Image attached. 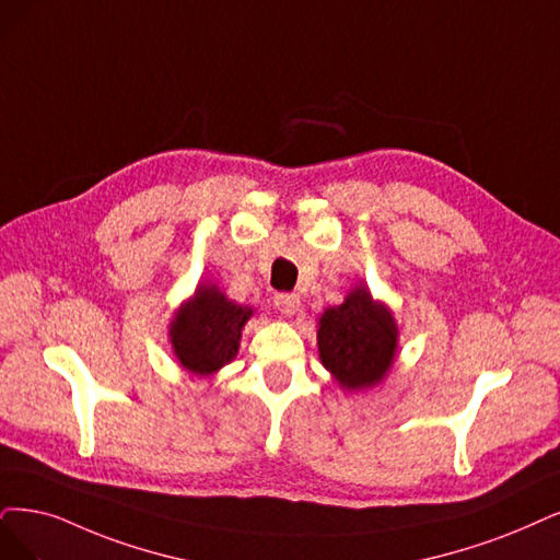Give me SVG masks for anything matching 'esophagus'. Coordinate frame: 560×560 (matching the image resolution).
Here are the masks:
<instances>
[{
  "mask_svg": "<svg viewBox=\"0 0 560 560\" xmlns=\"http://www.w3.org/2000/svg\"><path fill=\"white\" fill-rule=\"evenodd\" d=\"M275 306L283 316H295L300 312V298L295 293H279L275 295Z\"/></svg>",
  "mask_w": 560,
  "mask_h": 560,
  "instance_id": "esophagus-1",
  "label": "esophagus"
}]
</instances>
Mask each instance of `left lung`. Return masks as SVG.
Returning a JSON list of instances; mask_svg holds the SVG:
<instances>
[{"label": "left lung", "mask_w": 560, "mask_h": 560, "mask_svg": "<svg viewBox=\"0 0 560 560\" xmlns=\"http://www.w3.org/2000/svg\"><path fill=\"white\" fill-rule=\"evenodd\" d=\"M318 323L320 362L343 389H366L385 378L397 358L399 329L389 308L371 298L369 288L358 285L343 304L329 306Z\"/></svg>", "instance_id": "8db88e82"}]
</instances>
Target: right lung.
I'll return each instance as SVG.
<instances>
[{"label":"right lung","instance_id":"1","mask_svg":"<svg viewBox=\"0 0 560 560\" xmlns=\"http://www.w3.org/2000/svg\"><path fill=\"white\" fill-rule=\"evenodd\" d=\"M252 308L228 300L217 285H198L171 323L173 353L182 369L196 376H212L233 362L244 323Z\"/></svg>","mask_w":560,"mask_h":560}]
</instances>
